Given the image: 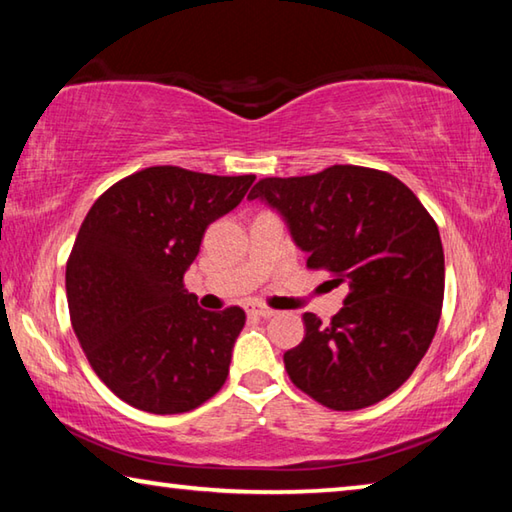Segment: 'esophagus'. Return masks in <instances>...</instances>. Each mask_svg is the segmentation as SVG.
Listing matches in <instances>:
<instances>
[{
  "label": "esophagus",
  "mask_w": 512,
  "mask_h": 512,
  "mask_svg": "<svg viewBox=\"0 0 512 512\" xmlns=\"http://www.w3.org/2000/svg\"><path fill=\"white\" fill-rule=\"evenodd\" d=\"M248 311L250 314H255V316H259V318H273L277 311L275 309H271V307H266V305H259V302H253V305L248 307Z\"/></svg>",
  "instance_id": "34e87169"
}]
</instances>
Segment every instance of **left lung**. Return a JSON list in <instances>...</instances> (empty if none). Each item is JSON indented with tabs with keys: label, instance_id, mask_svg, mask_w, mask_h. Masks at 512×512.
Wrapping results in <instances>:
<instances>
[{
	"label": "left lung",
	"instance_id": "8db88e82",
	"mask_svg": "<svg viewBox=\"0 0 512 512\" xmlns=\"http://www.w3.org/2000/svg\"><path fill=\"white\" fill-rule=\"evenodd\" d=\"M248 198L282 216L309 268L350 289L332 323L302 316L305 339L284 352L293 384L334 411L397 391L429 350L445 293L438 225L418 196L386 171L334 164L264 178Z\"/></svg>",
	"mask_w": 512,
	"mask_h": 512
}]
</instances>
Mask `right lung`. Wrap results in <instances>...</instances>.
<instances>
[{
  "mask_svg": "<svg viewBox=\"0 0 512 512\" xmlns=\"http://www.w3.org/2000/svg\"><path fill=\"white\" fill-rule=\"evenodd\" d=\"M255 176L149 167L90 207L67 262L69 316L90 366L119 400L171 415L228 377L244 309H201L183 284L207 225L235 210Z\"/></svg>",
  "mask_w": 512,
  "mask_h": 512,
  "instance_id": "obj_1",
  "label": "right lung"
}]
</instances>
